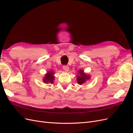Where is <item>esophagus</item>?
I'll return each instance as SVG.
<instances>
[{
    "mask_svg": "<svg viewBox=\"0 0 133 133\" xmlns=\"http://www.w3.org/2000/svg\"><path fill=\"white\" fill-rule=\"evenodd\" d=\"M63 68L64 70H65L66 71H68V70H69V66H68V65H63Z\"/></svg>",
    "mask_w": 133,
    "mask_h": 133,
    "instance_id": "1",
    "label": "esophagus"
}]
</instances>
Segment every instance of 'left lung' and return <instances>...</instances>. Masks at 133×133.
<instances>
[{
  "label": "left lung",
  "instance_id": "8db88e82",
  "mask_svg": "<svg viewBox=\"0 0 133 133\" xmlns=\"http://www.w3.org/2000/svg\"><path fill=\"white\" fill-rule=\"evenodd\" d=\"M79 73L80 74V76H78L77 77V81L79 84H82L86 81V80L89 79L90 78L89 76H87L85 74L83 73V71L80 70Z\"/></svg>",
  "mask_w": 133,
  "mask_h": 133
}]
</instances>
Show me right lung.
<instances>
[{"instance_id":"1","label":"right lung","mask_w":133,"mask_h":133,"mask_svg":"<svg viewBox=\"0 0 133 133\" xmlns=\"http://www.w3.org/2000/svg\"><path fill=\"white\" fill-rule=\"evenodd\" d=\"M53 73L52 71L48 72V73L45 75V78L43 79V81L45 83H53V80L54 79V76H53Z\"/></svg>"}]
</instances>
